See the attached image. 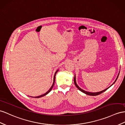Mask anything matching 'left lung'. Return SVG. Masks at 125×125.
Instances as JSON below:
<instances>
[{
	"label": "left lung",
	"mask_w": 125,
	"mask_h": 125,
	"mask_svg": "<svg viewBox=\"0 0 125 125\" xmlns=\"http://www.w3.org/2000/svg\"><path fill=\"white\" fill-rule=\"evenodd\" d=\"M119 74H118V76H117V79H116V80H115V81L114 82V83L113 84H114L115 83V82L116 81V80H117V78H118V76H119ZM74 84H75V85L76 86V87L79 90H80L81 91H82V92H83V93H84V94H88V95H93V96H95V95H99V94H102V92H104L105 91H106L107 89L109 88H107V89H105V90H103V91H100V92H87V91H84V90H82V89H81L80 88L79 86L77 85V84H76V80H75V75H74ZM112 84V85H113Z\"/></svg>",
	"instance_id": "8db88e82"
}]
</instances>
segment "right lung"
<instances>
[{"mask_svg": "<svg viewBox=\"0 0 125 125\" xmlns=\"http://www.w3.org/2000/svg\"><path fill=\"white\" fill-rule=\"evenodd\" d=\"M58 71V70H57V71H56V72L55 73V74H54V81H53V85H52V87H51V88L49 89V90L47 92H46L45 94H42V95H40V96H37V97H35V98H40V97H43V96H44V95H46L47 94H48L49 93V92L51 91V90H52V89L53 88V86H54V82H55V75H56V73H57V72Z\"/></svg>", "mask_w": 125, "mask_h": 125, "instance_id": "right-lung-1", "label": "right lung"}]
</instances>
